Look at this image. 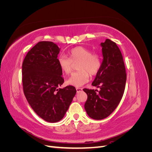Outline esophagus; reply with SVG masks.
<instances>
[{"instance_id":"esophagus-1","label":"esophagus","mask_w":152,"mask_h":152,"mask_svg":"<svg viewBox=\"0 0 152 152\" xmlns=\"http://www.w3.org/2000/svg\"><path fill=\"white\" fill-rule=\"evenodd\" d=\"M76 90H77V93H79V92H80V91L82 90V88H79V87H77Z\"/></svg>"}]
</instances>
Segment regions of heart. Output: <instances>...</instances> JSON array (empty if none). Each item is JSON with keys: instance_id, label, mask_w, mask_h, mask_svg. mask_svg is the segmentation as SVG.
Instances as JSON below:
<instances>
[{"instance_id": "b5f03b06", "label": "heart", "mask_w": 152, "mask_h": 152, "mask_svg": "<svg viewBox=\"0 0 152 152\" xmlns=\"http://www.w3.org/2000/svg\"><path fill=\"white\" fill-rule=\"evenodd\" d=\"M68 58L65 55L58 58V63L61 72L68 75L72 71V63L79 62L77 66L78 72L73 73L66 80V84L75 87L82 86L88 82L89 74L95 75L99 71L102 61L98 54L92 53L89 49L78 46L72 49L68 53Z\"/></svg>"}]
</instances>
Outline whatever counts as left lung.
Returning a JSON list of instances; mask_svg holds the SVG:
<instances>
[{
  "label": "left lung",
  "mask_w": 152,
  "mask_h": 152,
  "mask_svg": "<svg viewBox=\"0 0 152 152\" xmlns=\"http://www.w3.org/2000/svg\"><path fill=\"white\" fill-rule=\"evenodd\" d=\"M103 61L92 85L100 91L84 89L87 95L84 104L89 117L95 120L107 118L117 108L122 98L126 82V68L116 43L106 39L100 44Z\"/></svg>",
  "instance_id": "1"
}]
</instances>
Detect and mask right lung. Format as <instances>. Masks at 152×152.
Segmentation results:
<instances>
[{
    "mask_svg": "<svg viewBox=\"0 0 152 152\" xmlns=\"http://www.w3.org/2000/svg\"><path fill=\"white\" fill-rule=\"evenodd\" d=\"M60 49L52 42H39L27 53L22 65L25 97L34 111L50 123L63 118L77 92L72 86L58 88L64 82L57 58Z\"/></svg>",
    "mask_w": 152,
    "mask_h": 152,
    "instance_id": "obj_1",
    "label": "right lung"
}]
</instances>
